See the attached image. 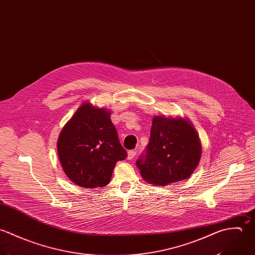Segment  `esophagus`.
I'll return each mask as SVG.
<instances>
[{"label": "esophagus", "mask_w": 255, "mask_h": 255, "mask_svg": "<svg viewBox=\"0 0 255 255\" xmlns=\"http://www.w3.org/2000/svg\"><path fill=\"white\" fill-rule=\"evenodd\" d=\"M136 153H137V152H136L135 150H130V151L128 152V156H127V157H128L129 159H132V158L136 155Z\"/></svg>", "instance_id": "obj_1"}]
</instances>
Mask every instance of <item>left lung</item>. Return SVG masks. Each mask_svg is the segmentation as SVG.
<instances>
[{"mask_svg": "<svg viewBox=\"0 0 255 255\" xmlns=\"http://www.w3.org/2000/svg\"><path fill=\"white\" fill-rule=\"evenodd\" d=\"M150 142L136 161L142 177L156 186L188 178L202 153L199 136L192 123L181 117H153Z\"/></svg>", "mask_w": 255, "mask_h": 255, "instance_id": "1", "label": "left lung"}]
</instances>
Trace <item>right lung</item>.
<instances>
[{"label": "right lung", "instance_id": "obj_1", "mask_svg": "<svg viewBox=\"0 0 255 255\" xmlns=\"http://www.w3.org/2000/svg\"><path fill=\"white\" fill-rule=\"evenodd\" d=\"M58 156L64 172L75 184L86 188L107 185L118 160L127 156L110 111L83 103L62 129Z\"/></svg>", "mask_w": 255, "mask_h": 255}]
</instances>
